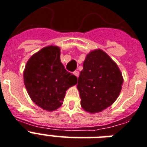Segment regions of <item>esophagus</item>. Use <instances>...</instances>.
<instances>
[{
	"label": "esophagus",
	"mask_w": 147,
	"mask_h": 147,
	"mask_svg": "<svg viewBox=\"0 0 147 147\" xmlns=\"http://www.w3.org/2000/svg\"><path fill=\"white\" fill-rule=\"evenodd\" d=\"M73 73H74V75L76 76V77H78V76H79V71H77V70H76V71H74Z\"/></svg>",
	"instance_id": "obj_1"
}]
</instances>
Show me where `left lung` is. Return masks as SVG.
<instances>
[{
  "label": "left lung",
  "mask_w": 147,
  "mask_h": 147,
  "mask_svg": "<svg viewBox=\"0 0 147 147\" xmlns=\"http://www.w3.org/2000/svg\"><path fill=\"white\" fill-rule=\"evenodd\" d=\"M123 77L118 66L100 49L88 53L78 77L81 105L90 113L100 112L118 97Z\"/></svg>",
  "instance_id": "obj_1"
}]
</instances>
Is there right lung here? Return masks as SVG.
Listing matches in <instances>:
<instances>
[{"label":"right lung","mask_w":147,"mask_h":147,"mask_svg":"<svg viewBox=\"0 0 147 147\" xmlns=\"http://www.w3.org/2000/svg\"><path fill=\"white\" fill-rule=\"evenodd\" d=\"M24 85L36 105L53 111L62 105L66 90L77 83L60 61L59 47H47L32 56L24 72Z\"/></svg>","instance_id":"obj_1"}]
</instances>
